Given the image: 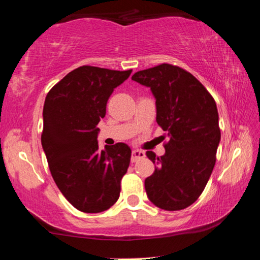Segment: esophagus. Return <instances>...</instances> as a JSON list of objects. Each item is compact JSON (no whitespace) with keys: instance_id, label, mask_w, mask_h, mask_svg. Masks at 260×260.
Here are the masks:
<instances>
[{"instance_id":"34e87169","label":"esophagus","mask_w":260,"mask_h":260,"mask_svg":"<svg viewBox=\"0 0 260 260\" xmlns=\"http://www.w3.org/2000/svg\"><path fill=\"white\" fill-rule=\"evenodd\" d=\"M144 157V152L138 150V149H134L133 151H132V161H138L141 158Z\"/></svg>"}]
</instances>
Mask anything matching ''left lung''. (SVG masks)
<instances>
[{"mask_svg": "<svg viewBox=\"0 0 260 260\" xmlns=\"http://www.w3.org/2000/svg\"><path fill=\"white\" fill-rule=\"evenodd\" d=\"M132 80L150 88L156 121L170 139L162 156L147 151L156 164L144 181L148 199L166 211L186 209L204 190L215 164L220 142L217 104L192 74L171 64L136 72Z\"/></svg>", "mask_w": 260, "mask_h": 260, "instance_id": "8db88e82", "label": "left lung"}]
</instances>
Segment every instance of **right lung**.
<instances>
[{
    "instance_id": "1",
    "label": "right lung",
    "mask_w": 260,
    "mask_h": 260,
    "mask_svg": "<svg viewBox=\"0 0 260 260\" xmlns=\"http://www.w3.org/2000/svg\"><path fill=\"white\" fill-rule=\"evenodd\" d=\"M128 71L80 67L51 88L43 105L41 143L65 199L81 212L99 213L116 203L131 161L126 143L100 150L98 124L114 88Z\"/></svg>"
}]
</instances>
